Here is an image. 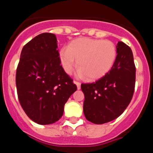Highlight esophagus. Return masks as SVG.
Here are the masks:
<instances>
[{
    "label": "esophagus",
    "instance_id": "esophagus-1",
    "mask_svg": "<svg viewBox=\"0 0 153 153\" xmlns=\"http://www.w3.org/2000/svg\"><path fill=\"white\" fill-rule=\"evenodd\" d=\"M74 83L76 85L78 90H79V89H80V83H79V82H76V81H74Z\"/></svg>",
    "mask_w": 153,
    "mask_h": 153
}]
</instances>
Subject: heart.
<instances>
[{"label": "heart", "mask_w": 153, "mask_h": 153, "mask_svg": "<svg viewBox=\"0 0 153 153\" xmlns=\"http://www.w3.org/2000/svg\"><path fill=\"white\" fill-rule=\"evenodd\" d=\"M117 54V48L111 41L83 37L74 40L68 47L61 48L59 57L67 74H72L77 60L79 75L86 76L89 80H95L109 72Z\"/></svg>", "instance_id": "heart-1"}]
</instances>
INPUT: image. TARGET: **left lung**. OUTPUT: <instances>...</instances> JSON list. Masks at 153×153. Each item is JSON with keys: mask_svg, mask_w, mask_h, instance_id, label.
Here are the masks:
<instances>
[{"mask_svg": "<svg viewBox=\"0 0 153 153\" xmlns=\"http://www.w3.org/2000/svg\"><path fill=\"white\" fill-rule=\"evenodd\" d=\"M117 59L109 72L92 83H82L83 113L88 121L103 124L117 119L130 102L136 83V67L130 47L117 45Z\"/></svg>", "mask_w": 153, "mask_h": 153, "instance_id": "obj_1", "label": "left lung"}]
</instances>
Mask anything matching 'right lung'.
Instances as JSON below:
<instances>
[{
    "mask_svg": "<svg viewBox=\"0 0 153 153\" xmlns=\"http://www.w3.org/2000/svg\"><path fill=\"white\" fill-rule=\"evenodd\" d=\"M56 42L53 33L35 36L23 47L16 73L20 103L40 125L60 120L65 103L77 89L60 65Z\"/></svg>",
    "mask_w": 153,
    "mask_h": 153,
    "instance_id": "1",
    "label": "right lung"
}]
</instances>
